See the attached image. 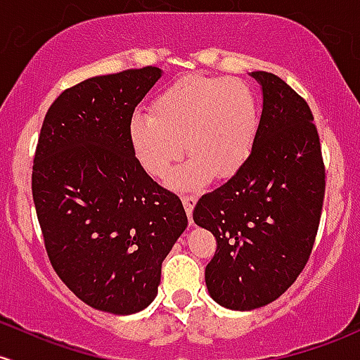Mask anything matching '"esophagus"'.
Here are the masks:
<instances>
[{
    "instance_id": "obj_1",
    "label": "esophagus",
    "mask_w": 360,
    "mask_h": 360,
    "mask_svg": "<svg viewBox=\"0 0 360 360\" xmlns=\"http://www.w3.org/2000/svg\"><path fill=\"white\" fill-rule=\"evenodd\" d=\"M181 200H183L184 208H186L189 224H193L191 215H193V207H195V203H196V196L195 195H183V196H181Z\"/></svg>"
}]
</instances>
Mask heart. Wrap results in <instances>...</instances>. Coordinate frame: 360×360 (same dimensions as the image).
<instances>
[{
    "label": "heart",
    "instance_id": "1",
    "mask_svg": "<svg viewBox=\"0 0 360 360\" xmlns=\"http://www.w3.org/2000/svg\"><path fill=\"white\" fill-rule=\"evenodd\" d=\"M256 129L258 108L250 85L193 73L165 86L153 98L150 116L133 117L129 145L153 177L167 176L186 145L191 160L171 179L184 189L205 183L212 172L227 177L238 171L250 155Z\"/></svg>",
    "mask_w": 360,
    "mask_h": 360
}]
</instances>
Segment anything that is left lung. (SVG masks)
<instances>
[{
  "label": "left lung",
  "instance_id": "8db88e82",
  "mask_svg": "<svg viewBox=\"0 0 360 360\" xmlns=\"http://www.w3.org/2000/svg\"><path fill=\"white\" fill-rule=\"evenodd\" d=\"M251 75L263 89L251 153L193 210V220L217 240L205 268L208 292L236 311L266 306L297 280L313 252L326 188L306 98L274 73Z\"/></svg>",
  "mask_w": 360,
  "mask_h": 360
}]
</instances>
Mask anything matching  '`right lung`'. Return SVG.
I'll return each instance as SVG.
<instances>
[{
	"instance_id": "add662e5",
	"label": "right lung",
	"mask_w": 360,
	"mask_h": 360,
	"mask_svg": "<svg viewBox=\"0 0 360 360\" xmlns=\"http://www.w3.org/2000/svg\"><path fill=\"white\" fill-rule=\"evenodd\" d=\"M160 78L145 66L94 77L47 109L32 196L49 262L89 306L133 314L155 299L162 262L184 232L179 196L138 164L129 122Z\"/></svg>"
}]
</instances>
